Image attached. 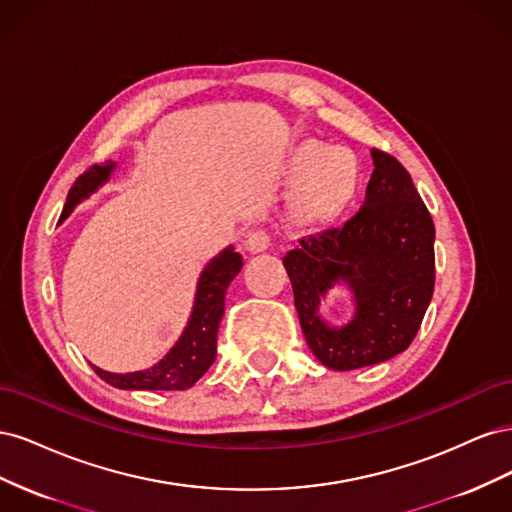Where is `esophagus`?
Returning <instances> with one entry per match:
<instances>
[{"label": "esophagus", "instance_id": "obj_1", "mask_svg": "<svg viewBox=\"0 0 512 512\" xmlns=\"http://www.w3.org/2000/svg\"><path fill=\"white\" fill-rule=\"evenodd\" d=\"M269 247H271V237H269V232L262 230V228L252 230L250 235H247V239H245V250L250 252V254L267 252Z\"/></svg>", "mask_w": 512, "mask_h": 512}]
</instances>
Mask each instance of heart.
<instances>
[{"label": "heart", "instance_id": "obj_1", "mask_svg": "<svg viewBox=\"0 0 512 512\" xmlns=\"http://www.w3.org/2000/svg\"><path fill=\"white\" fill-rule=\"evenodd\" d=\"M290 181H297L292 211L303 222H329L342 215L359 190L361 170L346 149L305 143L292 153Z\"/></svg>", "mask_w": 512, "mask_h": 512}]
</instances>
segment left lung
Returning a JSON list of instances; mask_svg holds the SVG:
<instances>
[{"mask_svg": "<svg viewBox=\"0 0 512 512\" xmlns=\"http://www.w3.org/2000/svg\"><path fill=\"white\" fill-rule=\"evenodd\" d=\"M371 160L374 173L361 209L339 228L299 239L284 256L305 342L335 371L404 352L421 327L436 280V228L410 173L378 149H371ZM335 285L348 287L355 305L339 328L319 314Z\"/></svg>", "mask_w": 512, "mask_h": 512, "instance_id": "left-lung-1", "label": "left lung"}]
</instances>
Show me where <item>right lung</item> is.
Here are the masks:
<instances>
[{
	"label": "right lung",
	"mask_w": 512,
	"mask_h": 512,
	"mask_svg": "<svg viewBox=\"0 0 512 512\" xmlns=\"http://www.w3.org/2000/svg\"><path fill=\"white\" fill-rule=\"evenodd\" d=\"M117 162L108 160L100 166H91L87 173H83L74 181L68 200L61 211V222L68 215L87 200L91 194L98 192L104 183H108L111 175L115 173ZM243 267V258L235 247L228 245L224 250L213 256L205 269L200 271L192 314L188 324L177 339V344L166 352L162 361L151 365L149 369L130 371V374H115V371H106L96 365V374L108 382L115 389L123 391H185L194 386L205 371L215 361V342H218V329L220 320L224 316V297L230 282L235 280L237 273Z\"/></svg>",
	"instance_id": "obj_1"
}]
</instances>
